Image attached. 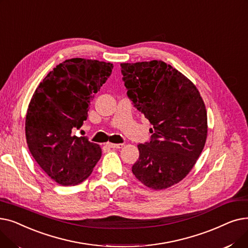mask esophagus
Segmentation results:
<instances>
[{"label":"esophagus","instance_id":"34e87169","mask_svg":"<svg viewBox=\"0 0 248 248\" xmlns=\"http://www.w3.org/2000/svg\"><path fill=\"white\" fill-rule=\"evenodd\" d=\"M106 146H108V147L113 148V149H119V148H122L124 146V144L123 143L114 144V143H111V142H107V143H106Z\"/></svg>","mask_w":248,"mask_h":248}]
</instances>
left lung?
Returning <instances> with one entry per match:
<instances>
[{
    "mask_svg": "<svg viewBox=\"0 0 248 248\" xmlns=\"http://www.w3.org/2000/svg\"><path fill=\"white\" fill-rule=\"evenodd\" d=\"M120 65L128 98L153 125L132 172L153 190L170 187L186 178L205 146L204 101L190 79L161 61Z\"/></svg>",
    "mask_w": 248,
    "mask_h": 248,
    "instance_id": "1",
    "label": "left lung"
}]
</instances>
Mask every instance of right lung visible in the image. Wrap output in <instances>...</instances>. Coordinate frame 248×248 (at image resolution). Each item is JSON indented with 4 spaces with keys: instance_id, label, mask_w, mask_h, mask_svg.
I'll use <instances>...</instances> for the list:
<instances>
[{
    "instance_id": "obj_1",
    "label": "right lung",
    "mask_w": 248,
    "mask_h": 248,
    "mask_svg": "<svg viewBox=\"0 0 248 248\" xmlns=\"http://www.w3.org/2000/svg\"><path fill=\"white\" fill-rule=\"evenodd\" d=\"M110 62L72 58L56 65L34 92L25 120L28 148L39 167L62 186L84 182L101 158L100 145L74 135L89 105L112 74Z\"/></svg>"
}]
</instances>
